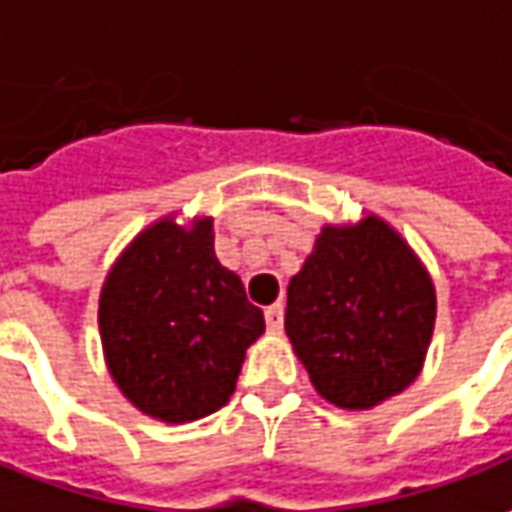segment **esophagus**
Listing matches in <instances>:
<instances>
[{
  "label": "esophagus",
  "instance_id": "obj_1",
  "mask_svg": "<svg viewBox=\"0 0 512 512\" xmlns=\"http://www.w3.org/2000/svg\"><path fill=\"white\" fill-rule=\"evenodd\" d=\"M266 324H268V330H271V332L282 330V305H280V302H277V305L266 307Z\"/></svg>",
  "mask_w": 512,
  "mask_h": 512
}]
</instances>
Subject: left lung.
I'll use <instances>...</instances> for the list:
<instances>
[{
	"label": "left lung",
	"instance_id": "obj_1",
	"mask_svg": "<svg viewBox=\"0 0 512 512\" xmlns=\"http://www.w3.org/2000/svg\"><path fill=\"white\" fill-rule=\"evenodd\" d=\"M435 285L388 221L327 224L288 285L285 332L330 405L371 410L421 374Z\"/></svg>",
	"mask_w": 512,
	"mask_h": 512
}]
</instances>
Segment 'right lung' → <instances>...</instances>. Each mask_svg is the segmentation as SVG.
Here are the masks:
<instances>
[{"mask_svg":"<svg viewBox=\"0 0 512 512\" xmlns=\"http://www.w3.org/2000/svg\"><path fill=\"white\" fill-rule=\"evenodd\" d=\"M263 310L213 249V219L149 224L107 271L99 335L107 371L141 413L196 421L230 402Z\"/></svg>","mask_w":512,"mask_h":512,"instance_id":"add662e5","label":"right lung"}]
</instances>
